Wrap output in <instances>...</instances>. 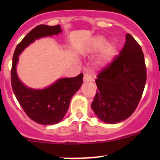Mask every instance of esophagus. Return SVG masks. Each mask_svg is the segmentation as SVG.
Here are the masks:
<instances>
[{"label": "esophagus", "mask_w": 160, "mask_h": 160, "mask_svg": "<svg viewBox=\"0 0 160 160\" xmlns=\"http://www.w3.org/2000/svg\"><path fill=\"white\" fill-rule=\"evenodd\" d=\"M93 80V76L90 73H85L84 76H83V81L85 82H90L92 81Z\"/></svg>", "instance_id": "1"}]
</instances>
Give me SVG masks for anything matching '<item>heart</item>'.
Segmentation results:
<instances>
[{
  "instance_id": "1",
  "label": "heart",
  "mask_w": 160,
  "mask_h": 160,
  "mask_svg": "<svg viewBox=\"0 0 160 160\" xmlns=\"http://www.w3.org/2000/svg\"><path fill=\"white\" fill-rule=\"evenodd\" d=\"M108 39L103 35H97L92 38L89 42L88 48V50L92 52L103 50L102 56L101 58V62L104 65H107L114 58L116 52V47L114 44L108 45Z\"/></svg>"
}]
</instances>
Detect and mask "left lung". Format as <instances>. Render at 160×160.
<instances>
[{
  "label": "left lung",
  "instance_id": "obj_1",
  "mask_svg": "<svg viewBox=\"0 0 160 160\" xmlns=\"http://www.w3.org/2000/svg\"><path fill=\"white\" fill-rule=\"evenodd\" d=\"M125 38L121 52L95 80L98 90L91 108L104 123L116 124L129 118L139 103L146 83L141 46L130 34Z\"/></svg>",
  "mask_w": 160,
  "mask_h": 160
}]
</instances>
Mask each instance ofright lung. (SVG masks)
Returning <instances> with one entry per match:
<instances>
[{"instance_id":"obj_1","label":"right lung","mask_w":160,"mask_h":160,"mask_svg":"<svg viewBox=\"0 0 160 160\" xmlns=\"http://www.w3.org/2000/svg\"><path fill=\"white\" fill-rule=\"evenodd\" d=\"M62 32L59 25H40L30 31L16 46L13 55L11 72V87L16 98L27 115L34 122L43 125H55L63 118L70 106V100L81 87L83 74L76 77L62 78L44 89H32L25 86L17 74L18 56L23 50L36 39L58 35Z\"/></svg>"}]
</instances>
